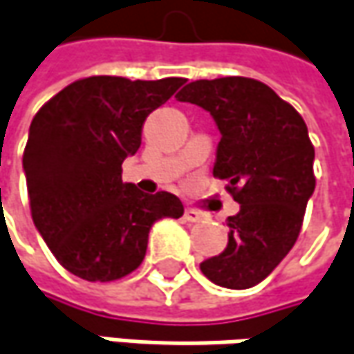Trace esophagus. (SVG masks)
Returning a JSON list of instances; mask_svg holds the SVG:
<instances>
[{"instance_id": "obj_1", "label": "esophagus", "mask_w": 354, "mask_h": 354, "mask_svg": "<svg viewBox=\"0 0 354 354\" xmlns=\"http://www.w3.org/2000/svg\"><path fill=\"white\" fill-rule=\"evenodd\" d=\"M183 217H185V221L197 223V221H199V219H201V213H199L197 209H185Z\"/></svg>"}]
</instances>
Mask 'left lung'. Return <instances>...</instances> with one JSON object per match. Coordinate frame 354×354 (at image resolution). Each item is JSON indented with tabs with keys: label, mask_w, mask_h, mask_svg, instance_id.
Wrapping results in <instances>:
<instances>
[{
	"label": "left lung",
	"mask_w": 354,
	"mask_h": 354,
	"mask_svg": "<svg viewBox=\"0 0 354 354\" xmlns=\"http://www.w3.org/2000/svg\"><path fill=\"white\" fill-rule=\"evenodd\" d=\"M203 107L221 141L213 175L241 205L227 219L225 251L201 263L219 287L249 289L287 257L315 191V147L297 109L251 77L191 81L177 95Z\"/></svg>",
	"instance_id": "8db88e82"
}]
</instances>
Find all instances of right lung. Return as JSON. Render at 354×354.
<instances>
[{
    "mask_svg": "<svg viewBox=\"0 0 354 354\" xmlns=\"http://www.w3.org/2000/svg\"><path fill=\"white\" fill-rule=\"evenodd\" d=\"M183 83L93 75L35 113L24 151L31 217L69 273L93 283L129 274L145 257L153 223L183 215L179 197L145 195L121 179L147 115Z\"/></svg>",
    "mask_w": 354,
    "mask_h": 354,
    "instance_id": "obj_1",
    "label": "right lung"
}]
</instances>
